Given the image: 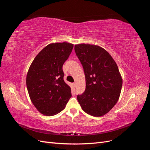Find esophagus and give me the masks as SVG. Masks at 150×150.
<instances>
[{
  "mask_svg": "<svg viewBox=\"0 0 150 150\" xmlns=\"http://www.w3.org/2000/svg\"><path fill=\"white\" fill-rule=\"evenodd\" d=\"M73 86H74V87H76V83H73Z\"/></svg>",
  "mask_w": 150,
  "mask_h": 150,
  "instance_id": "obj_1",
  "label": "esophagus"
}]
</instances>
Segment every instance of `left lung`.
<instances>
[{"instance_id": "8db88e82", "label": "left lung", "mask_w": 150, "mask_h": 150, "mask_svg": "<svg viewBox=\"0 0 150 150\" xmlns=\"http://www.w3.org/2000/svg\"><path fill=\"white\" fill-rule=\"evenodd\" d=\"M74 50L83 66L86 89L77 99L83 110L93 116L110 111L118 100L122 81L111 55L98 46L79 44Z\"/></svg>"}]
</instances>
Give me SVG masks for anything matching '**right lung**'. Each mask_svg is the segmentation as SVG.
Listing matches in <instances>:
<instances>
[{
	"label": "right lung",
	"mask_w": 150,
	"mask_h": 150,
	"mask_svg": "<svg viewBox=\"0 0 150 150\" xmlns=\"http://www.w3.org/2000/svg\"><path fill=\"white\" fill-rule=\"evenodd\" d=\"M73 46L66 42L50 44L36 56L29 67L27 88L32 103L42 115L58 114L72 96L70 86L64 81L62 66Z\"/></svg>",
	"instance_id": "1"
}]
</instances>
